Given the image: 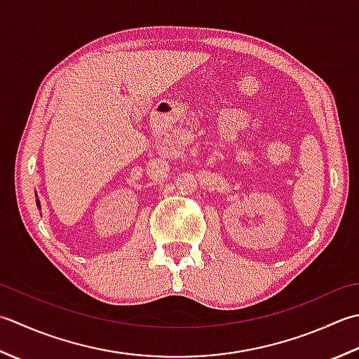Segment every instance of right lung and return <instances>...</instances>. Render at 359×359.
I'll return each mask as SVG.
<instances>
[{
	"mask_svg": "<svg viewBox=\"0 0 359 359\" xmlns=\"http://www.w3.org/2000/svg\"><path fill=\"white\" fill-rule=\"evenodd\" d=\"M36 204H39V206H40V203H39V200H36Z\"/></svg>",
	"mask_w": 359,
	"mask_h": 359,
	"instance_id": "right-lung-1",
	"label": "right lung"
}]
</instances>
